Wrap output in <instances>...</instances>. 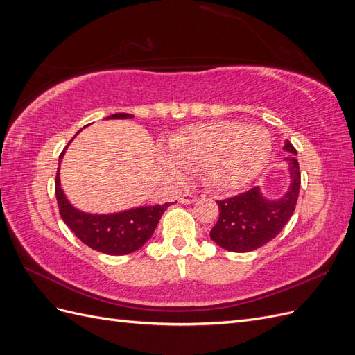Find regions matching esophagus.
Returning a JSON list of instances; mask_svg holds the SVG:
<instances>
[{
    "mask_svg": "<svg viewBox=\"0 0 355 355\" xmlns=\"http://www.w3.org/2000/svg\"><path fill=\"white\" fill-rule=\"evenodd\" d=\"M196 200H197V197L192 196L191 192H185V194H182L180 198H179V201H180L182 204H192Z\"/></svg>",
    "mask_w": 355,
    "mask_h": 355,
    "instance_id": "1",
    "label": "esophagus"
}]
</instances>
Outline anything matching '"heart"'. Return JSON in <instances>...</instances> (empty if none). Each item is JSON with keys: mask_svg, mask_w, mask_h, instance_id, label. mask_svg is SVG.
Here are the masks:
<instances>
[{"mask_svg": "<svg viewBox=\"0 0 355 355\" xmlns=\"http://www.w3.org/2000/svg\"><path fill=\"white\" fill-rule=\"evenodd\" d=\"M161 167L176 182L200 173L209 187L234 192L250 184L272 155V136L262 125L219 120L188 125L170 137Z\"/></svg>", "mask_w": 355, "mask_h": 355, "instance_id": "heart-1", "label": "heart"}]
</instances>
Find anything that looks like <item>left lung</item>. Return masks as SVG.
<instances>
[{"mask_svg":"<svg viewBox=\"0 0 355 355\" xmlns=\"http://www.w3.org/2000/svg\"><path fill=\"white\" fill-rule=\"evenodd\" d=\"M288 171V188L282 197L266 198L259 187L240 196L218 201L219 219L210 231V239L222 249L235 253L253 252L275 239L292 218L300 188L297 154L293 145L284 142Z\"/></svg>","mask_w":355,"mask_h":355,"instance_id":"1","label":"left lung"}]
</instances>
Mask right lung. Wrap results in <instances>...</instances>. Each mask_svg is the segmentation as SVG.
I'll return each mask as SVG.
<instances>
[{"instance_id":"obj_1","label":"right lung","mask_w":355,"mask_h":355,"mask_svg":"<svg viewBox=\"0 0 355 355\" xmlns=\"http://www.w3.org/2000/svg\"><path fill=\"white\" fill-rule=\"evenodd\" d=\"M133 116L135 115L132 114L120 112L106 116V120H127ZM69 144L59 157L56 175V200L63 222L85 245L92 247L96 252L121 256L141 249L153 237L157 225L170 202L155 204V206H139L106 214L87 213L73 207L60 187V163Z\"/></svg>"}]
</instances>
